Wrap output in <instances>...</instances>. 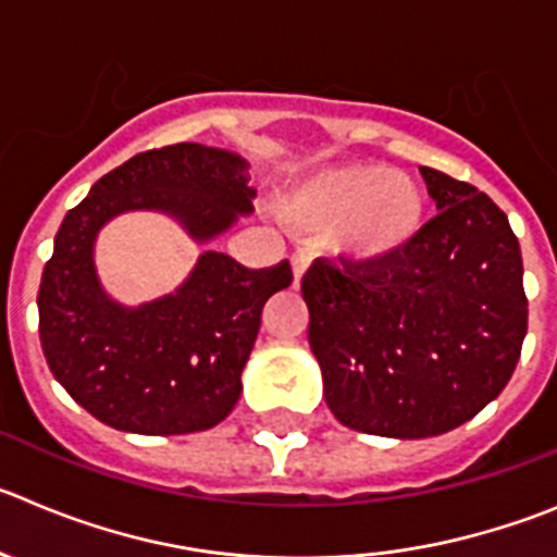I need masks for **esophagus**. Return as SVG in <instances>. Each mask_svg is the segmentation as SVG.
Masks as SVG:
<instances>
[{
	"label": "esophagus",
	"mask_w": 557,
	"mask_h": 557,
	"mask_svg": "<svg viewBox=\"0 0 557 557\" xmlns=\"http://www.w3.org/2000/svg\"><path fill=\"white\" fill-rule=\"evenodd\" d=\"M309 264H312V253L309 251H298L293 257V275H295V284L304 278V273L309 270Z\"/></svg>",
	"instance_id": "esophagus-1"
}]
</instances>
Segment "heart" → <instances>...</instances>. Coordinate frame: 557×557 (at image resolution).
Listing matches in <instances>:
<instances>
[{
  "instance_id": "1",
  "label": "heart",
  "mask_w": 557,
  "mask_h": 557,
  "mask_svg": "<svg viewBox=\"0 0 557 557\" xmlns=\"http://www.w3.org/2000/svg\"><path fill=\"white\" fill-rule=\"evenodd\" d=\"M287 212L309 232H336L356 262H384L417 237L425 198L408 176L384 165H342L306 182Z\"/></svg>"
}]
</instances>
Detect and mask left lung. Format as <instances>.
<instances>
[{"label": "left lung", "instance_id": "8db88e82", "mask_svg": "<svg viewBox=\"0 0 557 557\" xmlns=\"http://www.w3.org/2000/svg\"><path fill=\"white\" fill-rule=\"evenodd\" d=\"M436 215L384 262L314 259L300 278L331 414L372 436L425 438L486 408L528 334L522 251L478 187L420 168Z\"/></svg>", "mask_w": 557, "mask_h": 557}]
</instances>
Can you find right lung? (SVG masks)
<instances>
[{
  "mask_svg": "<svg viewBox=\"0 0 557 557\" xmlns=\"http://www.w3.org/2000/svg\"><path fill=\"white\" fill-rule=\"evenodd\" d=\"M253 198L237 154L176 143L135 154L69 209L40 278L38 331L52 375L96 420L149 436L215 428L239 400L264 304L293 284L287 259L251 270L207 251L176 295L124 309L96 278V232L126 209H160L203 243Z\"/></svg>",
  "mask_w": 557,
  "mask_h": 557,
  "instance_id": "right-lung-1",
  "label": "right lung"
}]
</instances>
